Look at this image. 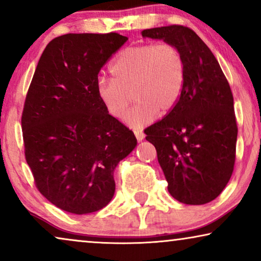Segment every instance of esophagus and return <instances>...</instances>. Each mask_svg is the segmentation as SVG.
I'll list each match as a JSON object with an SVG mask.
<instances>
[{
	"label": "esophagus",
	"instance_id": "obj_1",
	"mask_svg": "<svg viewBox=\"0 0 261 261\" xmlns=\"http://www.w3.org/2000/svg\"><path fill=\"white\" fill-rule=\"evenodd\" d=\"M134 134H135V138L138 139V141H141L142 139L145 138V134L142 133V130H139V129H135L134 130Z\"/></svg>",
	"mask_w": 261,
	"mask_h": 261
}]
</instances>
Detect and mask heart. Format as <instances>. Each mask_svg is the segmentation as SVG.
Here are the masks:
<instances>
[{"label":"heart","instance_id":"b5f03b06","mask_svg":"<svg viewBox=\"0 0 261 261\" xmlns=\"http://www.w3.org/2000/svg\"><path fill=\"white\" fill-rule=\"evenodd\" d=\"M113 80L99 78L96 94L107 113L121 120L132 96L137 99L127 115L130 126L141 127L156 115H166L179 101L185 82V63L169 42L140 44L121 51L110 64Z\"/></svg>","mask_w":261,"mask_h":261}]
</instances>
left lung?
<instances>
[{
	"instance_id": "obj_1",
	"label": "left lung",
	"mask_w": 261,
	"mask_h": 261,
	"mask_svg": "<svg viewBox=\"0 0 261 261\" xmlns=\"http://www.w3.org/2000/svg\"><path fill=\"white\" fill-rule=\"evenodd\" d=\"M141 35L174 45L185 63L179 101L146 128V140L154 145L171 196L185 204H205L223 191L234 170L238 126L229 83L191 28L170 24Z\"/></svg>"
}]
</instances>
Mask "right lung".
<instances>
[{
  "instance_id": "obj_1",
  "label": "right lung",
  "mask_w": 261,
  "mask_h": 261,
  "mask_svg": "<svg viewBox=\"0 0 261 261\" xmlns=\"http://www.w3.org/2000/svg\"><path fill=\"white\" fill-rule=\"evenodd\" d=\"M119 33L65 34L48 42L24 99V156L35 187L67 213L105 208L114 170L137 146L134 133L107 113L98 72L127 41Z\"/></svg>"
}]
</instances>
